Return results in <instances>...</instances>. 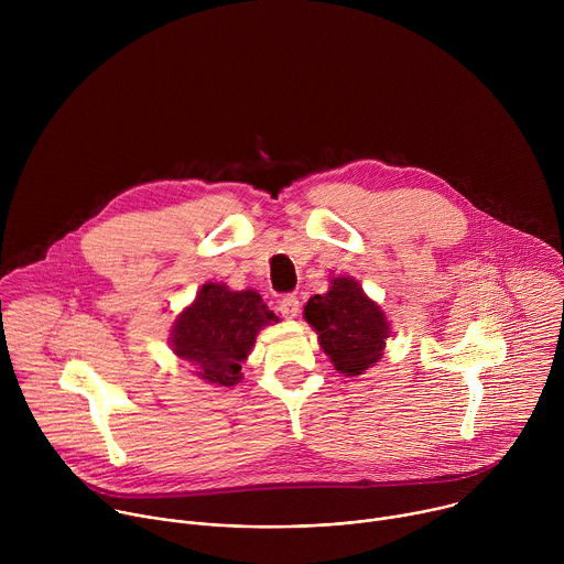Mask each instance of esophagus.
<instances>
[{"mask_svg": "<svg viewBox=\"0 0 564 564\" xmlns=\"http://www.w3.org/2000/svg\"><path fill=\"white\" fill-rule=\"evenodd\" d=\"M279 312L285 316V318H294L299 314V299L294 294H285L281 296L279 301Z\"/></svg>", "mask_w": 564, "mask_h": 564, "instance_id": "esophagus-1", "label": "esophagus"}]
</instances>
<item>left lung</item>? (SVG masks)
Returning <instances> with one entry per match:
<instances>
[{
	"label": "left lung",
	"instance_id": "left-lung-1",
	"mask_svg": "<svg viewBox=\"0 0 564 564\" xmlns=\"http://www.w3.org/2000/svg\"><path fill=\"white\" fill-rule=\"evenodd\" d=\"M330 283L326 294L310 296L303 316L335 368L346 377H357L381 359L390 326L381 307L355 279L337 276Z\"/></svg>",
	"mask_w": 564,
	"mask_h": 564
}]
</instances>
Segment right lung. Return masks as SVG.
<instances>
[{"mask_svg":"<svg viewBox=\"0 0 564 564\" xmlns=\"http://www.w3.org/2000/svg\"><path fill=\"white\" fill-rule=\"evenodd\" d=\"M279 321L254 290L234 292L225 283H205L172 328V350L196 366L207 383L236 386L263 326Z\"/></svg>","mask_w":564,"mask_h":564,"instance_id":"add662e5","label":"right lung"}]
</instances>
